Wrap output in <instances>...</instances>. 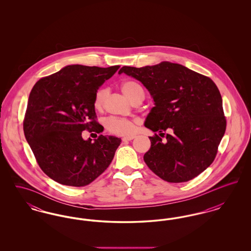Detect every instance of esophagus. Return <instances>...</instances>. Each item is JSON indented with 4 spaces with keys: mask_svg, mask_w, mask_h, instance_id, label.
Instances as JSON below:
<instances>
[{
    "mask_svg": "<svg viewBox=\"0 0 251 251\" xmlns=\"http://www.w3.org/2000/svg\"><path fill=\"white\" fill-rule=\"evenodd\" d=\"M134 138V135H129V136H125L122 138V141L123 142H126V141H131Z\"/></svg>",
    "mask_w": 251,
    "mask_h": 251,
    "instance_id": "obj_1",
    "label": "esophagus"
}]
</instances>
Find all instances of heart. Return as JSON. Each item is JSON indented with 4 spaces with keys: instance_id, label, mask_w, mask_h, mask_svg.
<instances>
[{
    "instance_id": "1",
    "label": "heart",
    "mask_w": 251,
    "mask_h": 251,
    "mask_svg": "<svg viewBox=\"0 0 251 251\" xmlns=\"http://www.w3.org/2000/svg\"><path fill=\"white\" fill-rule=\"evenodd\" d=\"M122 92L127 96L130 100L135 102L137 100H143L144 90L142 86L133 81H126L121 84ZM107 95V89L100 87L96 91L94 96V107L97 110H100L103 106L104 100ZM105 127L108 131L117 135H130L134 131V121L111 117L105 121Z\"/></svg>"
}]
</instances>
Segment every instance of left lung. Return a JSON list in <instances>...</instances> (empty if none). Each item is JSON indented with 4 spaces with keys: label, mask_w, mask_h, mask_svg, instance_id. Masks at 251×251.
Wrapping results in <instances>:
<instances>
[{
    "label": "left lung",
    "mask_w": 251,
    "mask_h": 251,
    "mask_svg": "<svg viewBox=\"0 0 251 251\" xmlns=\"http://www.w3.org/2000/svg\"><path fill=\"white\" fill-rule=\"evenodd\" d=\"M123 72L140 81L154 100L145 122L155 132L150 136L151 146L144 155L147 166L168 182L199 176L214 162L227 126L216 84L170 62L143 68L125 66L119 73ZM167 129L173 133L165 137Z\"/></svg>",
    "instance_id": "left-lung-1"
}]
</instances>
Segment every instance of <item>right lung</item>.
Segmentation results:
<instances>
[{"label":"right lung","mask_w":251,"mask_h":251,"mask_svg":"<svg viewBox=\"0 0 251 251\" xmlns=\"http://www.w3.org/2000/svg\"><path fill=\"white\" fill-rule=\"evenodd\" d=\"M120 66L71 65L41 78L31 90L24 120L25 138L42 171L63 185L91 183L111 164L121 139L99 135L84 140L82 131L100 133L94 96Z\"/></svg>","instance_id":"obj_1"}]
</instances>
